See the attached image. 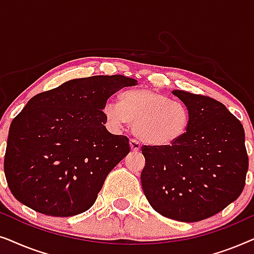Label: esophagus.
Here are the masks:
<instances>
[{
	"instance_id": "1",
	"label": "esophagus",
	"mask_w": 254,
	"mask_h": 254,
	"mask_svg": "<svg viewBox=\"0 0 254 254\" xmlns=\"http://www.w3.org/2000/svg\"><path fill=\"white\" fill-rule=\"evenodd\" d=\"M140 148H141L140 142H138L137 140H135V138H131V140H130V149H131V151L137 152L138 150H140Z\"/></svg>"
}]
</instances>
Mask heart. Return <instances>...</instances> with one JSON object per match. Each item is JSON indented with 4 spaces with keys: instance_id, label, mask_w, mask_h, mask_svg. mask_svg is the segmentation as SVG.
<instances>
[{
    "instance_id": "obj_1",
    "label": "heart",
    "mask_w": 254,
    "mask_h": 254,
    "mask_svg": "<svg viewBox=\"0 0 254 254\" xmlns=\"http://www.w3.org/2000/svg\"><path fill=\"white\" fill-rule=\"evenodd\" d=\"M103 113L113 127L133 123L135 135L156 147L176 143L190 125V112L184 104L151 89L124 92L120 105L109 100L104 104Z\"/></svg>"
}]
</instances>
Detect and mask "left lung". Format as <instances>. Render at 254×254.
<instances>
[{"label":"left lung","mask_w":254,"mask_h":254,"mask_svg":"<svg viewBox=\"0 0 254 254\" xmlns=\"http://www.w3.org/2000/svg\"><path fill=\"white\" fill-rule=\"evenodd\" d=\"M185 104L190 125L171 145H143L141 184L150 206L182 222L202 221L241 195L249 157L243 125L210 97L173 90Z\"/></svg>","instance_id":"8db88e82"}]
</instances>
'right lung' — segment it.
<instances>
[{
	"mask_svg": "<svg viewBox=\"0 0 254 254\" xmlns=\"http://www.w3.org/2000/svg\"><path fill=\"white\" fill-rule=\"evenodd\" d=\"M134 85L123 75L91 76L32 97L10 125L4 175L12 195L50 216L88 210L130 150L127 136L104 126V104Z\"/></svg>",
	"mask_w": 254,
	"mask_h": 254,
	"instance_id": "right-lung-1",
	"label": "right lung"
}]
</instances>
